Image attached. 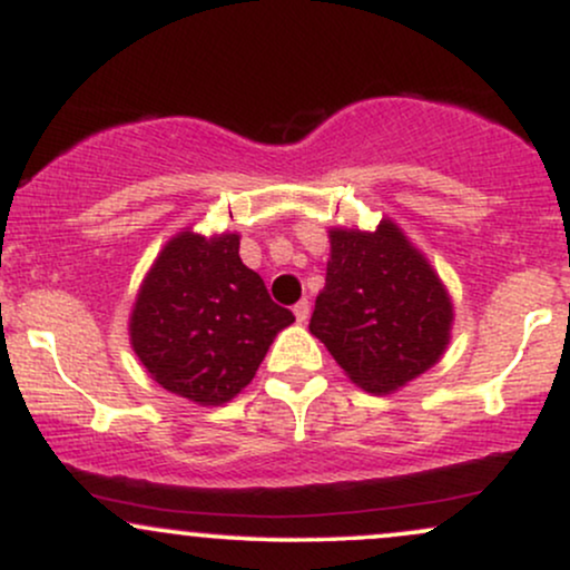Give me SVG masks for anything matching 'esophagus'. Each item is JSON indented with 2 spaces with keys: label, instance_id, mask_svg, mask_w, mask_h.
Here are the masks:
<instances>
[{
  "label": "esophagus",
  "instance_id": "esophagus-1",
  "mask_svg": "<svg viewBox=\"0 0 570 570\" xmlns=\"http://www.w3.org/2000/svg\"><path fill=\"white\" fill-rule=\"evenodd\" d=\"M292 311H294V318H297L299 324H305L307 316H311V305H307V299H299V303L294 305Z\"/></svg>",
  "mask_w": 570,
  "mask_h": 570
}]
</instances>
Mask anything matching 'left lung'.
<instances>
[{"instance_id": "left-lung-1", "label": "left lung", "mask_w": 570, "mask_h": 570, "mask_svg": "<svg viewBox=\"0 0 570 570\" xmlns=\"http://www.w3.org/2000/svg\"><path fill=\"white\" fill-rule=\"evenodd\" d=\"M453 299L431 263L389 217L375 230L332 227L326 284L311 335L358 389L394 394L450 345Z\"/></svg>"}]
</instances>
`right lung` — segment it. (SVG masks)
<instances>
[{"mask_svg":"<svg viewBox=\"0 0 570 570\" xmlns=\"http://www.w3.org/2000/svg\"><path fill=\"white\" fill-rule=\"evenodd\" d=\"M238 248V233L206 238L185 227L160 248L130 311V348L147 375L200 407L238 396L294 322Z\"/></svg>","mask_w":570,"mask_h":570,"instance_id":"obj_1","label":"right lung"}]
</instances>
